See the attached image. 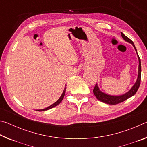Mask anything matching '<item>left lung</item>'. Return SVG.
<instances>
[{
    "instance_id": "8db88e82",
    "label": "left lung",
    "mask_w": 147,
    "mask_h": 147,
    "mask_svg": "<svg viewBox=\"0 0 147 147\" xmlns=\"http://www.w3.org/2000/svg\"><path fill=\"white\" fill-rule=\"evenodd\" d=\"M121 36L126 41H128V43H130L131 44H132V45L134 46V49H135L136 53H137V50H136L135 45H134L133 41H131V39H129L128 37H126L123 33H122V32H121ZM137 54H138V59H139L138 76V79H137V81L136 82L135 84L133 86V87L131 88L130 90L128 92H127L126 93L123 94V95L111 96V95H109V94H107L106 93H104L103 92L100 91V89H99V88H98V86H97V84H96L93 89V93L94 94V96H96V98H97L98 100L102 102H104V103L108 104H109V105H115V104L123 102H124V100H127L128 98L131 97V96H134V94L136 93V92L138 91V89L139 88V86H140L141 76V59H140V58H139L138 53H137Z\"/></svg>"
}]
</instances>
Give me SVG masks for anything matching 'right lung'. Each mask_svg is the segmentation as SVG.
Here are the masks:
<instances>
[{"label": "right lung", "instance_id": "1", "mask_svg": "<svg viewBox=\"0 0 147 147\" xmlns=\"http://www.w3.org/2000/svg\"><path fill=\"white\" fill-rule=\"evenodd\" d=\"M65 91H66V87H65V89H64V90H63V93H62V94H61V96H60V98H59L58 100H57L55 103H54V104H52V105H51L50 106H49V107H47V108H45V109H37V111H46V110H48V109H51V108H54V107H55V106H56L57 105H58V104L61 102L62 101V100H63V97H64V95H65Z\"/></svg>", "mask_w": 147, "mask_h": 147}]
</instances>
